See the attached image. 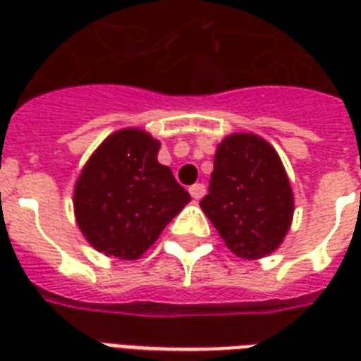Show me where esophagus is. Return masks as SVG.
Returning a JSON list of instances; mask_svg holds the SVG:
<instances>
[{"instance_id":"obj_1","label":"esophagus","mask_w":361,"mask_h":361,"mask_svg":"<svg viewBox=\"0 0 361 361\" xmlns=\"http://www.w3.org/2000/svg\"><path fill=\"white\" fill-rule=\"evenodd\" d=\"M204 191H207V189H204L203 183H195V185L189 188V193H191V197H193L195 201H199V199L204 195Z\"/></svg>"}]
</instances>
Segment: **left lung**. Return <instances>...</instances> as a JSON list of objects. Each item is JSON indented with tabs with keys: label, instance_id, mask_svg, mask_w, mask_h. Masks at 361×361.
<instances>
[{
	"label": "left lung",
	"instance_id": "1",
	"mask_svg": "<svg viewBox=\"0 0 361 361\" xmlns=\"http://www.w3.org/2000/svg\"><path fill=\"white\" fill-rule=\"evenodd\" d=\"M201 209L240 259L255 261L279 250L294 219V191L271 142L255 133L224 137Z\"/></svg>",
	"mask_w": 361,
	"mask_h": 361
}]
</instances>
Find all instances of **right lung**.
<instances>
[{"instance_id":"1","label":"right lung","mask_w":361,"mask_h":361,"mask_svg":"<svg viewBox=\"0 0 361 361\" xmlns=\"http://www.w3.org/2000/svg\"><path fill=\"white\" fill-rule=\"evenodd\" d=\"M158 150L160 141L149 131L123 127L96 147L75 181L77 226L106 257H142L191 201L172 170L158 162Z\"/></svg>"}]
</instances>
